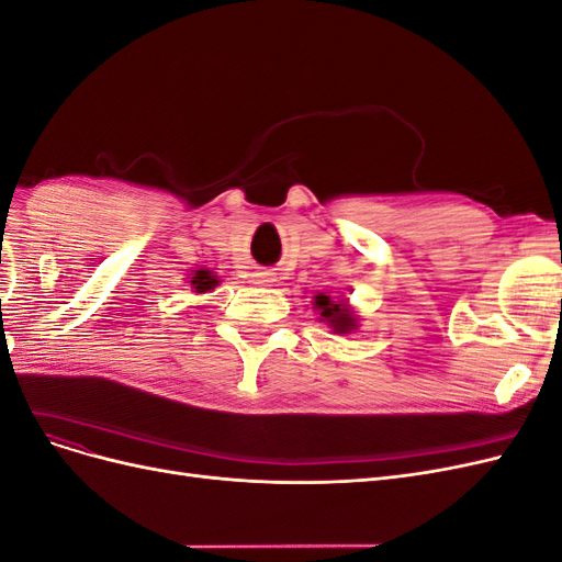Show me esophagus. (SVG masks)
Returning <instances> with one entry per match:
<instances>
[{"label": "esophagus", "instance_id": "obj_1", "mask_svg": "<svg viewBox=\"0 0 562 562\" xmlns=\"http://www.w3.org/2000/svg\"><path fill=\"white\" fill-rule=\"evenodd\" d=\"M274 274H269V271H260V274H255V279H258V283H271L274 279H271Z\"/></svg>", "mask_w": 562, "mask_h": 562}]
</instances>
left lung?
I'll return each instance as SVG.
<instances>
[{
  "instance_id": "left-lung-1",
  "label": "left lung",
  "mask_w": 562,
  "mask_h": 562,
  "mask_svg": "<svg viewBox=\"0 0 562 562\" xmlns=\"http://www.w3.org/2000/svg\"><path fill=\"white\" fill-rule=\"evenodd\" d=\"M314 310L321 314L318 321L328 323L337 335H349L351 330L359 328V318H356L349 304L342 300H330V295L318 293L314 297Z\"/></svg>"
}]
</instances>
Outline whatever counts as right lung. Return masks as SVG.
<instances>
[{"mask_svg":"<svg viewBox=\"0 0 562 562\" xmlns=\"http://www.w3.org/2000/svg\"><path fill=\"white\" fill-rule=\"evenodd\" d=\"M217 283L220 279L211 269H196L194 274H190V285L194 288V293H211Z\"/></svg>","mask_w":562,"mask_h":562,"instance_id":"obj_1","label":"right lung"}]
</instances>
